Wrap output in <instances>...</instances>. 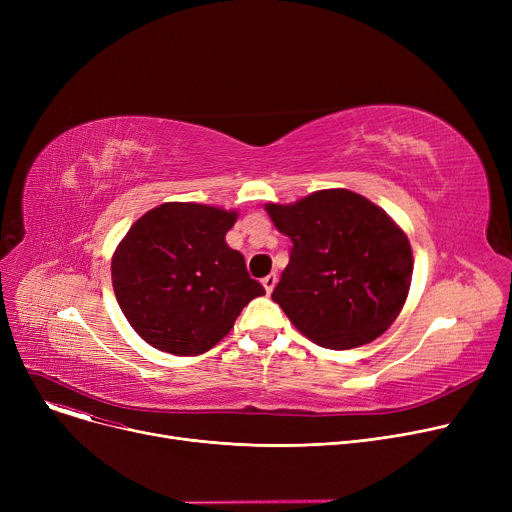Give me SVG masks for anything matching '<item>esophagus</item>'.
I'll use <instances>...</instances> for the list:
<instances>
[{
	"mask_svg": "<svg viewBox=\"0 0 512 512\" xmlns=\"http://www.w3.org/2000/svg\"><path fill=\"white\" fill-rule=\"evenodd\" d=\"M276 282H278V276H276V274H267V276L261 280V284H263V288H265L267 294H270V292L274 290Z\"/></svg>",
	"mask_w": 512,
	"mask_h": 512,
	"instance_id": "esophagus-1",
	"label": "esophagus"
}]
</instances>
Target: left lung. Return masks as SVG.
Masks as SVG:
<instances>
[{
	"instance_id": "obj_1",
	"label": "left lung",
	"mask_w": 512,
	"mask_h": 512,
	"mask_svg": "<svg viewBox=\"0 0 512 512\" xmlns=\"http://www.w3.org/2000/svg\"><path fill=\"white\" fill-rule=\"evenodd\" d=\"M292 242L272 299L301 334L346 351L382 336L407 301L413 251L407 234L369 199L328 188L297 203H267Z\"/></svg>"
}]
</instances>
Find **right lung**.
<instances>
[{"label":"right lung","instance_id":"1","mask_svg":"<svg viewBox=\"0 0 512 512\" xmlns=\"http://www.w3.org/2000/svg\"><path fill=\"white\" fill-rule=\"evenodd\" d=\"M236 218L211 205L164 203L130 226L112 257V284L147 344L180 357L207 353L265 294L245 257L226 245Z\"/></svg>","mask_w":512,"mask_h":512}]
</instances>
